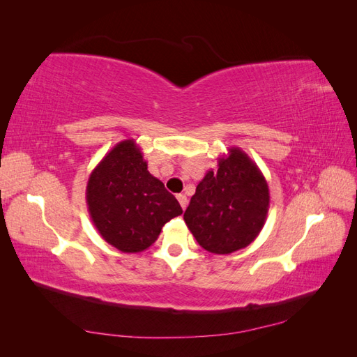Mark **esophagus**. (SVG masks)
Masks as SVG:
<instances>
[{"instance_id": "obj_1", "label": "esophagus", "mask_w": 357, "mask_h": 357, "mask_svg": "<svg viewBox=\"0 0 357 357\" xmlns=\"http://www.w3.org/2000/svg\"><path fill=\"white\" fill-rule=\"evenodd\" d=\"M177 199H178V202H180V205H181V208L185 210L186 207H188V198H186V195H177Z\"/></svg>"}]
</instances>
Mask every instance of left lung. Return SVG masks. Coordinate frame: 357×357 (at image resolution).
Listing matches in <instances>:
<instances>
[{
	"mask_svg": "<svg viewBox=\"0 0 357 357\" xmlns=\"http://www.w3.org/2000/svg\"><path fill=\"white\" fill-rule=\"evenodd\" d=\"M198 183L185 222L198 244L214 255L247 247L262 231L269 210V189L262 171L240 147L228 149Z\"/></svg>",
	"mask_w": 357,
	"mask_h": 357,
	"instance_id": "left-lung-1",
	"label": "left lung"
}]
</instances>
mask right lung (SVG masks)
I'll return each instance as SVG.
<instances>
[{
  "instance_id": "1",
  "label": "right lung",
  "mask_w": 357,
  "mask_h": 357,
  "mask_svg": "<svg viewBox=\"0 0 357 357\" xmlns=\"http://www.w3.org/2000/svg\"><path fill=\"white\" fill-rule=\"evenodd\" d=\"M86 204L96 231L122 253L144 252L162 226L183 213L164 183L150 174L132 138L117 143L92 169Z\"/></svg>"
}]
</instances>
